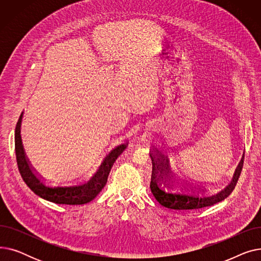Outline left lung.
<instances>
[{
  "instance_id": "1",
  "label": "left lung",
  "mask_w": 261,
  "mask_h": 261,
  "mask_svg": "<svg viewBox=\"0 0 261 261\" xmlns=\"http://www.w3.org/2000/svg\"><path fill=\"white\" fill-rule=\"evenodd\" d=\"M152 161V173H151V182H150V188L151 193L158 202L167 208L171 210H199L203 207L212 206V205L223 201L227 198L231 191L234 190L243 166V156L240 161L239 165L235 171V175L232 177V181L223 189L218 191L216 194L205 195L204 193H199L194 189H187L183 185L182 188L175 186L168 180L166 170L160 161V158L155 153H150ZM189 184V183H188Z\"/></svg>"
}]
</instances>
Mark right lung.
Instances as JSON below:
<instances>
[{"label":"right lung","mask_w":261,"mask_h":261,"mask_svg":"<svg viewBox=\"0 0 261 261\" xmlns=\"http://www.w3.org/2000/svg\"><path fill=\"white\" fill-rule=\"evenodd\" d=\"M22 120V114L20 115L16 131H15V148L18 168L22 179L36 195L47 201L56 204H68V205H80L86 204L95 199L101 189L105 187L108 181V175L115 160L122 153L123 150L128 146V143H123L114 148L103 160L99 169L96 171L93 176L88 180L72 181V182H60L57 185H51L41 179L32 165L27 160L22 140L20 135V126Z\"/></svg>","instance_id":"right-lung-1"}]
</instances>
